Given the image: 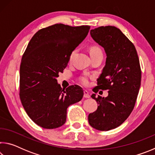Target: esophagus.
I'll return each mask as SVG.
<instances>
[{"instance_id": "obj_1", "label": "esophagus", "mask_w": 155, "mask_h": 155, "mask_svg": "<svg viewBox=\"0 0 155 155\" xmlns=\"http://www.w3.org/2000/svg\"><path fill=\"white\" fill-rule=\"evenodd\" d=\"M83 92H84V95H83L84 98H90V94H89V92H88L87 90H85V91H83Z\"/></svg>"}]
</instances>
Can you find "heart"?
<instances>
[{
    "label": "heart",
    "instance_id": "b5f03b06",
    "mask_svg": "<svg viewBox=\"0 0 155 155\" xmlns=\"http://www.w3.org/2000/svg\"><path fill=\"white\" fill-rule=\"evenodd\" d=\"M99 51H101V49L96 46L91 47L90 50V54L94 53V52H99ZM90 79H91V76L88 74H84L83 75H82L80 77V81L81 82V83H82L84 85H87L89 83H90Z\"/></svg>",
    "mask_w": 155,
    "mask_h": 155
}]
</instances>
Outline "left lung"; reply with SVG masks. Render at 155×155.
I'll use <instances>...</instances> for the list:
<instances>
[{"mask_svg": "<svg viewBox=\"0 0 155 155\" xmlns=\"http://www.w3.org/2000/svg\"><path fill=\"white\" fill-rule=\"evenodd\" d=\"M90 35L107 54L105 65L94 91H109L106 98L91 95L98 106L89 114L88 121L96 130L107 131L121 125L134 108L141 85L140 60L135 46L119 28L100 27L91 29Z\"/></svg>", "mask_w": 155, "mask_h": 155, "instance_id": "8db88e82", "label": "left lung"}]
</instances>
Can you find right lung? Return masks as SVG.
<instances>
[{
    "instance_id": "right-lung-1",
    "label": "right lung",
    "mask_w": 155,
    "mask_h": 155,
    "mask_svg": "<svg viewBox=\"0 0 155 155\" xmlns=\"http://www.w3.org/2000/svg\"><path fill=\"white\" fill-rule=\"evenodd\" d=\"M90 28L55 24L39 30L28 43L20 67V98L27 115L40 127H61L68 107L82 99L80 86L62 89L57 78Z\"/></svg>"
}]
</instances>
